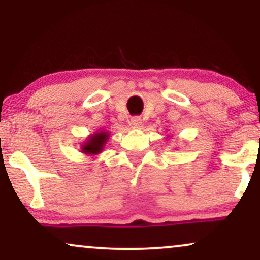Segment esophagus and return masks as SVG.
Segmentation results:
<instances>
[{"instance_id": "esophagus-1", "label": "esophagus", "mask_w": 260, "mask_h": 260, "mask_svg": "<svg viewBox=\"0 0 260 260\" xmlns=\"http://www.w3.org/2000/svg\"><path fill=\"white\" fill-rule=\"evenodd\" d=\"M131 124H132L134 128H139L142 126V118L138 117V116H136V117H133L132 120H131Z\"/></svg>"}]
</instances>
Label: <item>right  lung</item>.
I'll use <instances>...</instances> for the list:
<instances>
[{
	"mask_svg": "<svg viewBox=\"0 0 260 260\" xmlns=\"http://www.w3.org/2000/svg\"><path fill=\"white\" fill-rule=\"evenodd\" d=\"M109 137L110 133L107 131H101V132L90 134V136L86 137V140H84V143L80 145V150L85 155H89V156L100 154L105 148Z\"/></svg>",
	"mask_w": 260,
	"mask_h": 260,
	"instance_id": "1",
	"label": "right lung"
}]
</instances>
